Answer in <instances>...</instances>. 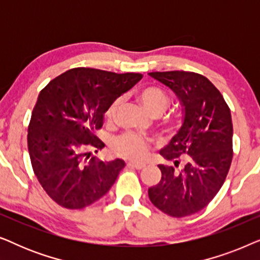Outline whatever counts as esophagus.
Instances as JSON below:
<instances>
[{
    "label": "esophagus",
    "instance_id": "obj_1",
    "mask_svg": "<svg viewBox=\"0 0 260 260\" xmlns=\"http://www.w3.org/2000/svg\"><path fill=\"white\" fill-rule=\"evenodd\" d=\"M127 166L134 167V168L137 169V170H141V169L145 168L144 163H138V162H129V163H127Z\"/></svg>",
    "mask_w": 260,
    "mask_h": 260
}]
</instances>
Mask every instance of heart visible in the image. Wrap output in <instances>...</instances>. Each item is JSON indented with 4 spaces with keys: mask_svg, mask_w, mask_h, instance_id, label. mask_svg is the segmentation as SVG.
Returning a JSON list of instances; mask_svg holds the SVG:
<instances>
[{
    "mask_svg": "<svg viewBox=\"0 0 260 260\" xmlns=\"http://www.w3.org/2000/svg\"><path fill=\"white\" fill-rule=\"evenodd\" d=\"M138 101L143 105V108L147 110V112L150 116H158L165 111L168 106L169 99L167 94L161 88L157 87H147L138 92ZM119 101L117 99L110 105V108L106 112L108 117H112L115 115L117 108H118ZM113 150L117 154L123 156V157L141 159L144 158L149 152V144L143 138L134 134H127L119 137L118 140L113 143Z\"/></svg>",
    "mask_w": 260,
    "mask_h": 260,
    "instance_id": "obj_1",
    "label": "heart"
}]
</instances>
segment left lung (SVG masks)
<instances>
[{"mask_svg": "<svg viewBox=\"0 0 260 260\" xmlns=\"http://www.w3.org/2000/svg\"><path fill=\"white\" fill-rule=\"evenodd\" d=\"M148 76L169 87L182 108V124L168 145L159 151L179 166L158 165L162 177L148 190L155 207L175 218L205 208L225 182L232 162L233 125L222 94L207 78L194 72L170 71Z\"/></svg>", "mask_w": 260, "mask_h": 260, "instance_id": "1", "label": "left lung"}]
</instances>
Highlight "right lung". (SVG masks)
Listing matches in <instances>:
<instances>
[{"label": "right lung", "instance_id": "add662e5", "mask_svg": "<svg viewBox=\"0 0 260 260\" xmlns=\"http://www.w3.org/2000/svg\"><path fill=\"white\" fill-rule=\"evenodd\" d=\"M142 79L140 73H113L78 67L49 81L39 93L29 126L28 151L39 182L56 204L80 209L110 190L125 162L101 161L85 147L103 149L94 136L110 105ZM97 151V150H95Z\"/></svg>", "mask_w": 260, "mask_h": 260}]
</instances>
